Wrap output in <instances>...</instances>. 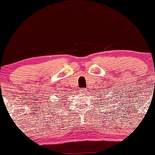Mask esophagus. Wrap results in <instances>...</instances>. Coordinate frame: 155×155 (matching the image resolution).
Here are the masks:
<instances>
[{
	"mask_svg": "<svg viewBox=\"0 0 155 155\" xmlns=\"http://www.w3.org/2000/svg\"><path fill=\"white\" fill-rule=\"evenodd\" d=\"M87 89L81 88V90H80V91H81V93H85L86 92H87Z\"/></svg>",
	"mask_w": 155,
	"mask_h": 155,
	"instance_id": "esophagus-1",
	"label": "esophagus"
}]
</instances>
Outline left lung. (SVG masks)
I'll return each instance as SVG.
<instances>
[{"label": "left lung", "instance_id": "obj_1", "mask_svg": "<svg viewBox=\"0 0 155 155\" xmlns=\"http://www.w3.org/2000/svg\"><path fill=\"white\" fill-rule=\"evenodd\" d=\"M104 96V95H103ZM108 103H110V102H108ZM105 105H106V104H105Z\"/></svg>", "mask_w": 155, "mask_h": 155}]
</instances>
